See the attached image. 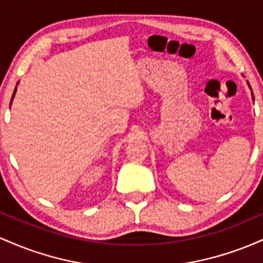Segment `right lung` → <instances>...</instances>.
<instances>
[{
	"label": "right lung",
	"mask_w": 263,
	"mask_h": 263,
	"mask_svg": "<svg viewBox=\"0 0 263 263\" xmlns=\"http://www.w3.org/2000/svg\"><path fill=\"white\" fill-rule=\"evenodd\" d=\"M16 89H17V86H16ZM16 89H14V91H13V95H12V99H13V96H14V92H16Z\"/></svg>",
	"instance_id": "right-lung-1"
}]
</instances>
